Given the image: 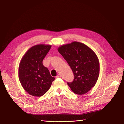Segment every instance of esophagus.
<instances>
[{"instance_id":"34e87169","label":"esophagus","mask_w":124,"mask_h":124,"mask_svg":"<svg viewBox=\"0 0 124 124\" xmlns=\"http://www.w3.org/2000/svg\"><path fill=\"white\" fill-rule=\"evenodd\" d=\"M61 76L60 75V74H58L57 76H56V78H61Z\"/></svg>"}]
</instances>
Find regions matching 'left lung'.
Here are the masks:
<instances>
[{
    "label": "left lung",
    "instance_id": "obj_1",
    "mask_svg": "<svg viewBox=\"0 0 124 124\" xmlns=\"http://www.w3.org/2000/svg\"><path fill=\"white\" fill-rule=\"evenodd\" d=\"M74 74V80L67 83L79 95L88 93L95 85L100 74V62L93 50L84 43L74 41L58 48Z\"/></svg>",
    "mask_w": 124,
    "mask_h": 124
}]
</instances>
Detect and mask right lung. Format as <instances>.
Here are the masks:
<instances>
[{"label":"right lung","mask_w":124,"mask_h":124,"mask_svg":"<svg viewBox=\"0 0 124 124\" xmlns=\"http://www.w3.org/2000/svg\"><path fill=\"white\" fill-rule=\"evenodd\" d=\"M51 47L49 44L34 45L25 53L20 62L18 69L19 81L26 92L34 97L44 94L55 79L42 63Z\"/></svg>","instance_id":"right-lung-1"}]
</instances>
